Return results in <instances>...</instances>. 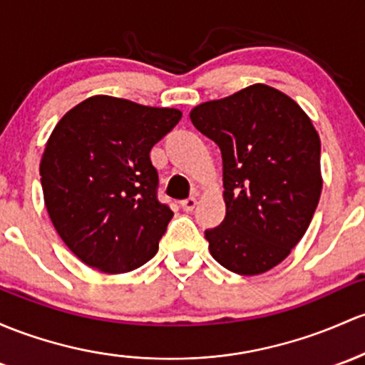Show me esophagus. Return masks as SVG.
Masks as SVG:
<instances>
[{
    "instance_id": "34e87169",
    "label": "esophagus",
    "mask_w": 365,
    "mask_h": 365,
    "mask_svg": "<svg viewBox=\"0 0 365 365\" xmlns=\"http://www.w3.org/2000/svg\"><path fill=\"white\" fill-rule=\"evenodd\" d=\"M197 198L195 197H190V198H186V200H182L181 202V207H182V210H186V212H191V210L195 209V207H197Z\"/></svg>"
}]
</instances>
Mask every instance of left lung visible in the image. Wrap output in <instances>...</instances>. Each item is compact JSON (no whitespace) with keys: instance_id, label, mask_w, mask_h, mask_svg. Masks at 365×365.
Returning a JSON list of instances; mask_svg holds the SVG:
<instances>
[{"instance_id":"1","label":"left lung","mask_w":365,"mask_h":365,"mask_svg":"<svg viewBox=\"0 0 365 365\" xmlns=\"http://www.w3.org/2000/svg\"><path fill=\"white\" fill-rule=\"evenodd\" d=\"M190 118L222 156L226 217L205 231L210 254L238 275L275 268L319 205V132L296 101L264 83L198 104Z\"/></svg>"}]
</instances>
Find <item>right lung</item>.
<instances>
[{"instance_id":"add662e5","label":"right lung","mask_w":365,"mask_h":365,"mask_svg":"<svg viewBox=\"0 0 365 365\" xmlns=\"http://www.w3.org/2000/svg\"><path fill=\"white\" fill-rule=\"evenodd\" d=\"M181 116L93 96L58 120L41 156L43 198L58 237L85 264L118 275L156 254L174 212L156 198L150 151Z\"/></svg>"}]
</instances>
